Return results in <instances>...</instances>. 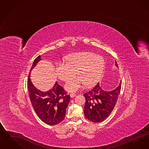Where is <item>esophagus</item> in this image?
<instances>
[{"mask_svg":"<svg viewBox=\"0 0 149 149\" xmlns=\"http://www.w3.org/2000/svg\"><path fill=\"white\" fill-rule=\"evenodd\" d=\"M70 97H71V98H74V97H75L76 96V94H74V93H71V94H70Z\"/></svg>","mask_w":149,"mask_h":149,"instance_id":"esophagus-1","label":"esophagus"}]
</instances>
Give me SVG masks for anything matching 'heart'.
<instances>
[{
  "label": "heart",
  "mask_w": 149,
  "mask_h": 149,
  "mask_svg": "<svg viewBox=\"0 0 149 149\" xmlns=\"http://www.w3.org/2000/svg\"><path fill=\"white\" fill-rule=\"evenodd\" d=\"M104 59L100 55L91 52H80L70 55L67 61H58L56 64V72L58 77L67 81L75 76L65 85V89L70 92L81 89L84 85H94L101 77L104 69Z\"/></svg>",
  "instance_id": "obj_1"
}]
</instances>
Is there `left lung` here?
<instances>
[{
	"label": "left lung",
	"instance_id": "1",
	"mask_svg": "<svg viewBox=\"0 0 149 149\" xmlns=\"http://www.w3.org/2000/svg\"><path fill=\"white\" fill-rule=\"evenodd\" d=\"M115 65L118 68L116 61ZM120 88L121 82L113 90L106 91L103 89L98 83L91 91L84 94L85 117L95 123L104 120L113 109L120 93Z\"/></svg>",
	"mask_w": 149,
	"mask_h": 149
}]
</instances>
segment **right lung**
Listing matches in <instances>:
<instances>
[{
	"instance_id": "1",
	"label": "right lung",
	"mask_w": 149,
	"mask_h": 149,
	"mask_svg": "<svg viewBox=\"0 0 149 149\" xmlns=\"http://www.w3.org/2000/svg\"><path fill=\"white\" fill-rule=\"evenodd\" d=\"M41 60L40 55L36 58L29 73V96L36 113L40 120L49 125H56L64 120L70 97L57 82L47 92L41 91L33 85L30 79L31 72Z\"/></svg>"
}]
</instances>
